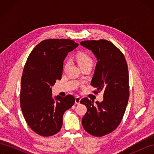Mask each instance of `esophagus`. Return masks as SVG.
I'll list each match as a JSON object with an SVG mask.
<instances>
[{
	"mask_svg": "<svg viewBox=\"0 0 154 154\" xmlns=\"http://www.w3.org/2000/svg\"><path fill=\"white\" fill-rule=\"evenodd\" d=\"M80 101H81L80 97L77 96V97H75V103H76V104L79 105V104L80 103Z\"/></svg>",
	"mask_w": 154,
	"mask_h": 154,
	"instance_id": "esophagus-1",
	"label": "esophagus"
}]
</instances>
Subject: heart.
Wrapping results in <instances>:
<instances>
[{"label":"heart","mask_w":154,"mask_h":154,"mask_svg":"<svg viewBox=\"0 0 154 154\" xmlns=\"http://www.w3.org/2000/svg\"><path fill=\"white\" fill-rule=\"evenodd\" d=\"M77 59L79 66H81V65H83L88 63H92V58L85 53H80L78 56Z\"/></svg>","instance_id":"b5f03b06"}]
</instances>
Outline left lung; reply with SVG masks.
I'll return each instance as SVG.
<instances>
[{
  "mask_svg": "<svg viewBox=\"0 0 154 154\" xmlns=\"http://www.w3.org/2000/svg\"><path fill=\"white\" fill-rule=\"evenodd\" d=\"M91 50L97 62L91 85L94 92H103V101L96 102L84 97L81 101L87 111L82 118L85 131L101 137L118 127L125 114L129 97V76L127 62L118 48L106 40L81 42Z\"/></svg>",
  "mask_w": 154,
  "mask_h": 154,
  "instance_id": "left-lung-1",
  "label": "left lung"
}]
</instances>
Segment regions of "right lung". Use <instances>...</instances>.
I'll return each mask as SVG.
<instances>
[{"label":"right lung","mask_w":154,"mask_h":154,"mask_svg":"<svg viewBox=\"0 0 154 154\" xmlns=\"http://www.w3.org/2000/svg\"><path fill=\"white\" fill-rule=\"evenodd\" d=\"M78 45L69 39L45 40L27 58L21 80L20 106L27 125L40 136L58 133L64 112L75 102L72 95L53 97L51 87L62 78L66 56Z\"/></svg>","instance_id":"obj_1"}]
</instances>
